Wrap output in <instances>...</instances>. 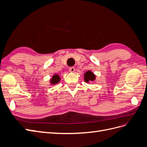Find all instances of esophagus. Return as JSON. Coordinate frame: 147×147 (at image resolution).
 <instances>
[{"mask_svg": "<svg viewBox=\"0 0 147 147\" xmlns=\"http://www.w3.org/2000/svg\"><path fill=\"white\" fill-rule=\"evenodd\" d=\"M75 67H70L69 68V71L70 72H75Z\"/></svg>", "mask_w": 147, "mask_h": 147, "instance_id": "obj_1", "label": "esophagus"}]
</instances>
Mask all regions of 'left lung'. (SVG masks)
<instances>
[{"mask_svg":"<svg viewBox=\"0 0 147 147\" xmlns=\"http://www.w3.org/2000/svg\"><path fill=\"white\" fill-rule=\"evenodd\" d=\"M95 79V75L91 71H88L84 74V81L89 82V81H93Z\"/></svg>","mask_w":147,"mask_h":147,"instance_id":"8db88e82","label":"left lung"}]
</instances>
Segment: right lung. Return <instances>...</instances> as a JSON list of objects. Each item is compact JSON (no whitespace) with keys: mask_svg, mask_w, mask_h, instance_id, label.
<instances>
[{"mask_svg":"<svg viewBox=\"0 0 147 147\" xmlns=\"http://www.w3.org/2000/svg\"><path fill=\"white\" fill-rule=\"evenodd\" d=\"M60 80V78L59 77L58 75H55L53 77V78L51 80V82L53 84H56L57 83H58Z\"/></svg>","mask_w":147,"mask_h":147,"instance_id":"1","label":"right lung"}]
</instances>
